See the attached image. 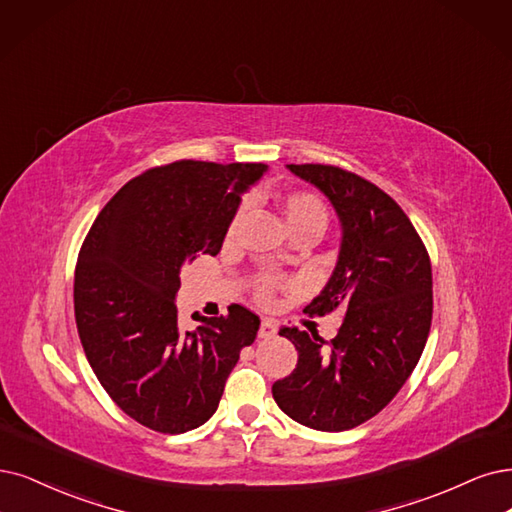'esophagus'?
Here are the masks:
<instances>
[{
    "label": "esophagus",
    "mask_w": 512,
    "mask_h": 512,
    "mask_svg": "<svg viewBox=\"0 0 512 512\" xmlns=\"http://www.w3.org/2000/svg\"><path fill=\"white\" fill-rule=\"evenodd\" d=\"M276 335V325L272 323V320H261L259 325V337L261 339H272Z\"/></svg>",
    "instance_id": "obj_1"
}]
</instances>
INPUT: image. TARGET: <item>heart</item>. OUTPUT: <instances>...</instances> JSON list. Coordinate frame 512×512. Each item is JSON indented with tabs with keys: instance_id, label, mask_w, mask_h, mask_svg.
<instances>
[{
	"instance_id": "1",
	"label": "heart",
	"mask_w": 512,
	"mask_h": 512,
	"mask_svg": "<svg viewBox=\"0 0 512 512\" xmlns=\"http://www.w3.org/2000/svg\"><path fill=\"white\" fill-rule=\"evenodd\" d=\"M276 204L280 208L282 217H285L289 234L304 232V230H312L318 234L325 232V227L329 223V213H327V206L318 196L310 192H289L285 196H278ZM272 287H274L272 280H263L259 287V295L266 299Z\"/></svg>"
}]
</instances>
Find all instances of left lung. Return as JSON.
Returning <instances> with one entry per match:
<instances>
[{"instance_id":"left-lung-1","label":"left lung","mask_w":512,"mask_h":512,"mask_svg":"<svg viewBox=\"0 0 512 512\" xmlns=\"http://www.w3.org/2000/svg\"><path fill=\"white\" fill-rule=\"evenodd\" d=\"M287 168L325 194L342 225L335 270L304 312L342 308L346 316L329 348L316 333L280 329L297 350V367L272 394L291 420L342 432L380 413L418 365L432 323L430 259L403 208L380 187L337 166Z\"/></svg>"}]
</instances>
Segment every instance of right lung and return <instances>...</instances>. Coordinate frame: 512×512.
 <instances>
[{
  "label": "right lung",
  "instance_id": "1",
  "mask_svg": "<svg viewBox=\"0 0 512 512\" xmlns=\"http://www.w3.org/2000/svg\"><path fill=\"white\" fill-rule=\"evenodd\" d=\"M266 164L181 160L130 179L82 244L73 282L75 323L92 371L126 415L181 434L217 411L240 350L259 316L238 304L183 331L181 268L217 255L242 194Z\"/></svg>",
  "mask_w": 512,
  "mask_h": 512
}]
</instances>
